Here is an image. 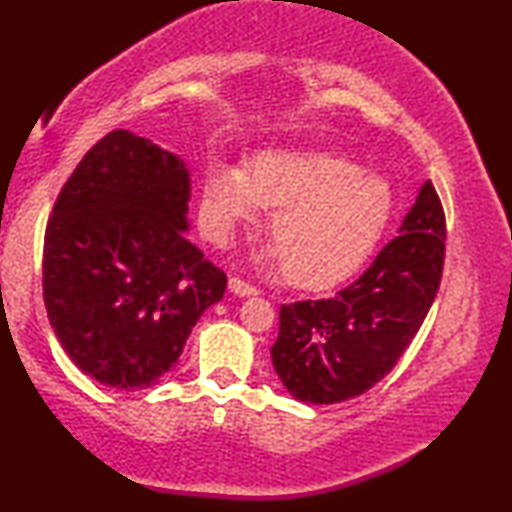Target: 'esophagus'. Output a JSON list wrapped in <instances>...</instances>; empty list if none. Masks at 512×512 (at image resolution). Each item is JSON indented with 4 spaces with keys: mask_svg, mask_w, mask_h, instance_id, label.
<instances>
[{
    "mask_svg": "<svg viewBox=\"0 0 512 512\" xmlns=\"http://www.w3.org/2000/svg\"><path fill=\"white\" fill-rule=\"evenodd\" d=\"M228 289H230V293H235V296H240V298L256 296V293H258L256 286H251L249 282H244V279H240V277H230L228 279Z\"/></svg>",
    "mask_w": 512,
    "mask_h": 512,
    "instance_id": "obj_1",
    "label": "esophagus"
}]
</instances>
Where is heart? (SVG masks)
Listing matches in <instances>:
<instances>
[{"label": "heart", "instance_id": "obj_1", "mask_svg": "<svg viewBox=\"0 0 512 512\" xmlns=\"http://www.w3.org/2000/svg\"><path fill=\"white\" fill-rule=\"evenodd\" d=\"M275 209V244L265 263H284L300 289H324L359 270L382 240L396 209L389 179L326 151H265L242 167L214 163L202 181V228L233 242L242 228Z\"/></svg>", "mask_w": 512, "mask_h": 512}]
</instances>
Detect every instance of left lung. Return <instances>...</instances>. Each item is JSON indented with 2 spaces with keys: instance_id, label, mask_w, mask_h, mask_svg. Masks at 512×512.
<instances>
[{
  "instance_id": "left-lung-1",
  "label": "left lung",
  "mask_w": 512,
  "mask_h": 512,
  "mask_svg": "<svg viewBox=\"0 0 512 512\" xmlns=\"http://www.w3.org/2000/svg\"><path fill=\"white\" fill-rule=\"evenodd\" d=\"M445 258V214L431 181L373 265L324 300L279 310L272 366L293 398L331 405L375 387L408 345L436 298Z\"/></svg>"
}]
</instances>
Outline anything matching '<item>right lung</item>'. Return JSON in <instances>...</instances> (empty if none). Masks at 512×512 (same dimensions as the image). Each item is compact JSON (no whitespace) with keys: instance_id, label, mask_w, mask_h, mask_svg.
Masks as SVG:
<instances>
[{"instance_id":"obj_1","label":"right lung","mask_w":512,"mask_h":512,"mask_svg":"<svg viewBox=\"0 0 512 512\" xmlns=\"http://www.w3.org/2000/svg\"><path fill=\"white\" fill-rule=\"evenodd\" d=\"M191 172L177 153L114 130L76 167L44 237L55 338L104 387L144 389L179 361L226 275L188 242Z\"/></svg>"}]
</instances>
